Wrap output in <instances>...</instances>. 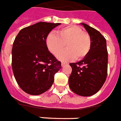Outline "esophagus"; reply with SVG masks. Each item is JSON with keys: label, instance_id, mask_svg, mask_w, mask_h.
<instances>
[{"label": "esophagus", "instance_id": "obj_1", "mask_svg": "<svg viewBox=\"0 0 121 121\" xmlns=\"http://www.w3.org/2000/svg\"><path fill=\"white\" fill-rule=\"evenodd\" d=\"M66 65V63H65V62H61V66H62V67H63V66H65Z\"/></svg>", "mask_w": 121, "mask_h": 121}]
</instances>
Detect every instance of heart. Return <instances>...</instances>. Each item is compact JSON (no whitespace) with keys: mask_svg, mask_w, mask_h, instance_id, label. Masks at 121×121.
<instances>
[{"mask_svg":"<svg viewBox=\"0 0 121 121\" xmlns=\"http://www.w3.org/2000/svg\"><path fill=\"white\" fill-rule=\"evenodd\" d=\"M67 49L60 53L65 44ZM48 48L59 60L69 61L76 59L80 60L89 53L91 47V40L88 34L77 26H68L58 31L57 34L50 32L46 39Z\"/></svg>","mask_w":121,"mask_h":121,"instance_id":"1","label":"heart"}]
</instances>
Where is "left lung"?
<instances>
[{"mask_svg": "<svg viewBox=\"0 0 121 121\" xmlns=\"http://www.w3.org/2000/svg\"><path fill=\"white\" fill-rule=\"evenodd\" d=\"M89 35L91 47L83 60L70 63L72 68L68 83L70 89L81 96L95 95L103 86L108 72L106 40L100 32L85 23H81Z\"/></svg>", "mask_w": 121, "mask_h": 121, "instance_id": "8db88e82", "label": "left lung"}]
</instances>
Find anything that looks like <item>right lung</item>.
<instances>
[{
    "label": "right lung",
    "mask_w": 121,
    "mask_h": 121,
    "mask_svg": "<svg viewBox=\"0 0 121 121\" xmlns=\"http://www.w3.org/2000/svg\"><path fill=\"white\" fill-rule=\"evenodd\" d=\"M60 23L40 22L21 29L12 50V70L21 89L31 95L42 94L52 86L61 62L49 51L46 38Z\"/></svg>",
    "instance_id": "1"
}]
</instances>
